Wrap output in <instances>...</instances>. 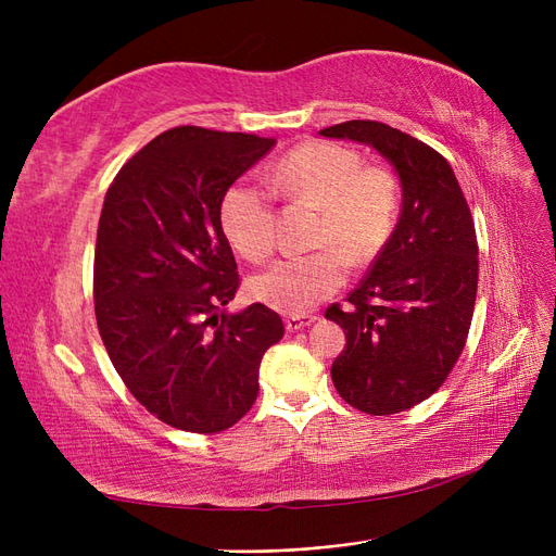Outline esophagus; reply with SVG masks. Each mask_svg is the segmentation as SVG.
Returning a JSON list of instances; mask_svg holds the SVG:
<instances>
[{"label":"esophagus","instance_id":"obj_1","mask_svg":"<svg viewBox=\"0 0 556 556\" xmlns=\"http://www.w3.org/2000/svg\"><path fill=\"white\" fill-rule=\"evenodd\" d=\"M313 323H317V315H288L285 317V327H288L290 331H299L304 327H311Z\"/></svg>","mask_w":556,"mask_h":556}]
</instances>
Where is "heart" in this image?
Listing matches in <instances>:
<instances>
[{
    "label": "heart",
    "mask_w": 556,
    "mask_h": 556,
    "mask_svg": "<svg viewBox=\"0 0 556 556\" xmlns=\"http://www.w3.org/2000/svg\"><path fill=\"white\" fill-rule=\"evenodd\" d=\"M278 192L306 199L323 208L315 243L336 245L350 262L376 257L396 223L399 192L394 178L378 166L362 169V160L345 146L301 143L280 157L271 172ZM220 225L243 257L260 262L271 255L274 208L264 185L241 178L220 201ZM345 280V260L336 250L292 255L266 266L248 280L252 299L282 313L313 308Z\"/></svg>",
    "instance_id": "1"
}]
</instances>
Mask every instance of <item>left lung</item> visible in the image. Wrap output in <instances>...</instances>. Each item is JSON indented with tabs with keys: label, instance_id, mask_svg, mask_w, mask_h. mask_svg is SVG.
Returning <instances> with one entry per match:
<instances>
[{
	"label": "left lung",
	"instance_id": "1",
	"mask_svg": "<svg viewBox=\"0 0 556 556\" xmlns=\"http://www.w3.org/2000/svg\"><path fill=\"white\" fill-rule=\"evenodd\" d=\"M319 134L376 148L401 182L392 237L348 306L325 313L345 331L336 392L362 413L394 415L429 399L462 355L478 292L473 217L447 160L410 134L376 121Z\"/></svg>",
	"mask_w": 556,
	"mask_h": 556
}]
</instances>
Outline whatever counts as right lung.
I'll return each instance as SVG.
<instances>
[{
  "instance_id": "add662e5",
  "label": "right lung",
  "mask_w": 556,
  "mask_h": 556,
  "mask_svg": "<svg viewBox=\"0 0 556 556\" xmlns=\"http://www.w3.org/2000/svg\"><path fill=\"white\" fill-rule=\"evenodd\" d=\"M276 139L174 127L134 155L104 199L94 313L127 390L162 422L225 431L252 408L264 352L285 333L264 304L239 313L237 260L220 225L229 185Z\"/></svg>"
}]
</instances>
